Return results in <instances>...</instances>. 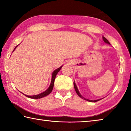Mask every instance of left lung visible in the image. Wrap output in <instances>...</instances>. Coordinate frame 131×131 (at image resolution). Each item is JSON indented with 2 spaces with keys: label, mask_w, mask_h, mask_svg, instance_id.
<instances>
[{
  "label": "left lung",
  "mask_w": 131,
  "mask_h": 131,
  "mask_svg": "<svg viewBox=\"0 0 131 131\" xmlns=\"http://www.w3.org/2000/svg\"><path fill=\"white\" fill-rule=\"evenodd\" d=\"M102 38H103V41L105 42L106 43H107V44H110V43H109V42H108V41L107 40V39H106L105 37H102ZM74 89H75V91H76V93L77 94V95H79V96L80 97H81V98H83V99H84V100H86V101H89V102H97V101H100L101 99H97V100H94V101H92V100H89V99H85V98H84V97H83L81 96V95L80 94V92H79V90H78V88H77V86H76V83H74Z\"/></svg>",
  "instance_id": "1"
}]
</instances>
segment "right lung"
Segmentation results:
<instances>
[{
  "label": "right lung",
  "instance_id": "obj_1",
  "mask_svg": "<svg viewBox=\"0 0 131 131\" xmlns=\"http://www.w3.org/2000/svg\"><path fill=\"white\" fill-rule=\"evenodd\" d=\"M18 46V45H17L16 47H15V48H14V50H13V51L15 50V48H16V47H17ZM62 67V66H61L60 68H58L57 69L54 70V72L52 73V79H51V84H50V87H48V89L46 90V91L42 92V93H41V94H40L36 95H32V96H29V95H26L24 94H23L25 95L26 96L29 97V98H32V99H40V98H41V97H43L47 96V95H48V94H50V93L51 92V91H52V90L53 89V87H54V81H55V77H56L57 74L58 73L59 71L61 70V69Z\"/></svg>",
  "mask_w": 131,
  "mask_h": 131
}]
</instances>
